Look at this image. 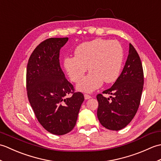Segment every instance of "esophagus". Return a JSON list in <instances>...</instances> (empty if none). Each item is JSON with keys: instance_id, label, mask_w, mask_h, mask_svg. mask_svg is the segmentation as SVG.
<instances>
[{"instance_id": "esophagus-1", "label": "esophagus", "mask_w": 161, "mask_h": 161, "mask_svg": "<svg viewBox=\"0 0 161 161\" xmlns=\"http://www.w3.org/2000/svg\"><path fill=\"white\" fill-rule=\"evenodd\" d=\"M84 98H85V100H88V99L91 98V96L88 94H84Z\"/></svg>"}]
</instances>
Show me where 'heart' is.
I'll return each mask as SVG.
<instances>
[{
  "label": "heart",
  "instance_id": "1",
  "mask_svg": "<svg viewBox=\"0 0 161 161\" xmlns=\"http://www.w3.org/2000/svg\"><path fill=\"white\" fill-rule=\"evenodd\" d=\"M75 57H66L64 66L73 82L77 83L88 69L91 71L77 84L78 91L91 93L105 83L118 78L123 61V50L117 41L95 39L78 45Z\"/></svg>",
  "mask_w": 161,
  "mask_h": 161
}]
</instances>
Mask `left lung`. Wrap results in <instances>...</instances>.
<instances>
[{"label":"left lung","mask_w":161,"mask_h":161,"mask_svg":"<svg viewBox=\"0 0 161 161\" xmlns=\"http://www.w3.org/2000/svg\"><path fill=\"white\" fill-rule=\"evenodd\" d=\"M144 84L142 66L138 53L131 43L127 59L114 85L97 95V118L105 128L118 131L130 123L137 112Z\"/></svg>","instance_id":"left-lung-1"}]
</instances>
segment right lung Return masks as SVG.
I'll return each mask as SVG.
<instances>
[{
  "label": "right lung",
  "mask_w": 161,
  "mask_h": 161,
  "mask_svg": "<svg viewBox=\"0 0 161 161\" xmlns=\"http://www.w3.org/2000/svg\"><path fill=\"white\" fill-rule=\"evenodd\" d=\"M68 38H50L34 50L28 60L26 87L38 121L47 131L61 136L76 125L84 95L74 93L59 64V52ZM73 94L70 98L67 95Z\"/></svg>",
  "instance_id": "add662e5"
}]
</instances>
